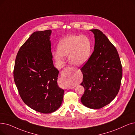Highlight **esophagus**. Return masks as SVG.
<instances>
[{"mask_svg": "<svg viewBox=\"0 0 135 135\" xmlns=\"http://www.w3.org/2000/svg\"><path fill=\"white\" fill-rule=\"evenodd\" d=\"M71 68H72V67H68L67 68H64V70H63V71H62V73H61V74H62L63 73H64V71H65V70L66 69H71Z\"/></svg>", "mask_w": 135, "mask_h": 135, "instance_id": "esophagus-1", "label": "esophagus"}]
</instances>
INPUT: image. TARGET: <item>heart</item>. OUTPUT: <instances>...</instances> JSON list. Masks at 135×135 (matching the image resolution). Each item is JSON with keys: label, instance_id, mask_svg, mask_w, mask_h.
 Listing matches in <instances>:
<instances>
[{"label": "heart", "instance_id": "obj_1", "mask_svg": "<svg viewBox=\"0 0 135 135\" xmlns=\"http://www.w3.org/2000/svg\"><path fill=\"white\" fill-rule=\"evenodd\" d=\"M91 52L90 41L85 36L70 35L62 38L58 43L57 51L53 53L55 60L62 62L63 56H68L70 63L80 66L88 60Z\"/></svg>", "mask_w": 135, "mask_h": 135}]
</instances>
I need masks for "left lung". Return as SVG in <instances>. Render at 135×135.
<instances>
[{
    "instance_id": "obj_1",
    "label": "left lung",
    "mask_w": 135,
    "mask_h": 135,
    "mask_svg": "<svg viewBox=\"0 0 135 135\" xmlns=\"http://www.w3.org/2000/svg\"><path fill=\"white\" fill-rule=\"evenodd\" d=\"M90 31L94 34V50L80 68L83 74L80 85L84 88L81 102L87 108L98 109L118 94L122 68L118 52L108 37L98 29Z\"/></svg>"
}]
</instances>
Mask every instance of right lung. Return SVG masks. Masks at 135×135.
Instances as JSON below:
<instances>
[{
	"label": "right lung",
	"mask_w": 135,
	"mask_h": 135,
	"mask_svg": "<svg viewBox=\"0 0 135 135\" xmlns=\"http://www.w3.org/2000/svg\"><path fill=\"white\" fill-rule=\"evenodd\" d=\"M51 30L33 32L17 52L14 79L19 95L38 112L53 113L62 104L64 90L57 84L59 71L52 61Z\"/></svg>",
	"instance_id": "right-lung-1"
}]
</instances>
